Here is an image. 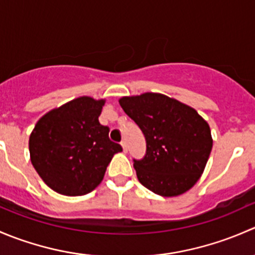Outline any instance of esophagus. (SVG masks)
Wrapping results in <instances>:
<instances>
[{
    "mask_svg": "<svg viewBox=\"0 0 255 255\" xmlns=\"http://www.w3.org/2000/svg\"><path fill=\"white\" fill-rule=\"evenodd\" d=\"M121 145H122L123 151H125V153H127V151H128V146H127V143H126V140H123V142L121 143Z\"/></svg>",
    "mask_w": 255,
    "mask_h": 255,
    "instance_id": "1",
    "label": "esophagus"
}]
</instances>
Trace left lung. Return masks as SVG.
<instances>
[{
  "label": "left lung",
  "instance_id": "1",
  "mask_svg": "<svg viewBox=\"0 0 255 255\" xmlns=\"http://www.w3.org/2000/svg\"><path fill=\"white\" fill-rule=\"evenodd\" d=\"M118 102L146 140L145 156L133 164L140 184L164 197L189 191L212 150L208 123L195 109L163 94L145 92Z\"/></svg>",
  "mask_w": 255,
  "mask_h": 255
}]
</instances>
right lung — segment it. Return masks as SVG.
Masks as SVG:
<instances>
[{"instance_id":"add662e5","label":"right lung","mask_w":255,"mask_h":255,"mask_svg":"<svg viewBox=\"0 0 255 255\" xmlns=\"http://www.w3.org/2000/svg\"><path fill=\"white\" fill-rule=\"evenodd\" d=\"M106 100L74 99L39 118L29 135L33 166L43 181L65 196H81L101 184L122 146L109 138L99 117Z\"/></svg>"}]
</instances>
